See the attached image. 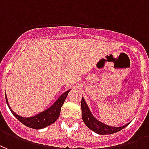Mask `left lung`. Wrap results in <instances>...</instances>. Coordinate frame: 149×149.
<instances>
[{
  "mask_svg": "<svg viewBox=\"0 0 149 149\" xmlns=\"http://www.w3.org/2000/svg\"><path fill=\"white\" fill-rule=\"evenodd\" d=\"M81 108H82V118L85 125L90 130L94 131L97 134L106 135V134L115 133L120 130H123L124 128H125L129 125V124H126L124 126L113 127L101 122L94 118L93 114L91 113V110L89 109L87 104L86 103L83 97L82 98V102H81Z\"/></svg>",
  "mask_w": 149,
  "mask_h": 149,
  "instance_id": "obj_1",
  "label": "left lung"
}]
</instances>
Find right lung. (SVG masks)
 Here are the masks:
<instances>
[{
	"instance_id": "obj_1",
	"label": "right lung",
	"mask_w": 149,
	"mask_h": 149,
	"mask_svg": "<svg viewBox=\"0 0 149 149\" xmlns=\"http://www.w3.org/2000/svg\"><path fill=\"white\" fill-rule=\"evenodd\" d=\"M70 91V90L66 91L65 93L62 94L61 96L56 100V102L52 106H50L48 109L41 112L39 114L31 117V118H23V117H20L19 115L17 114L15 112L13 111V109H11L10 106L8 105L7 97H6V102H7L8 106V108L12 112V113L21 123L25 125L26 126L31 128V129L40 130V129H43V128L52 125L54 122H55V120L58 119V118L59 117V114H60L62 106L63 105L64 101L66 99L67 94H68Z\"/></svg>"
}]
</instances>
